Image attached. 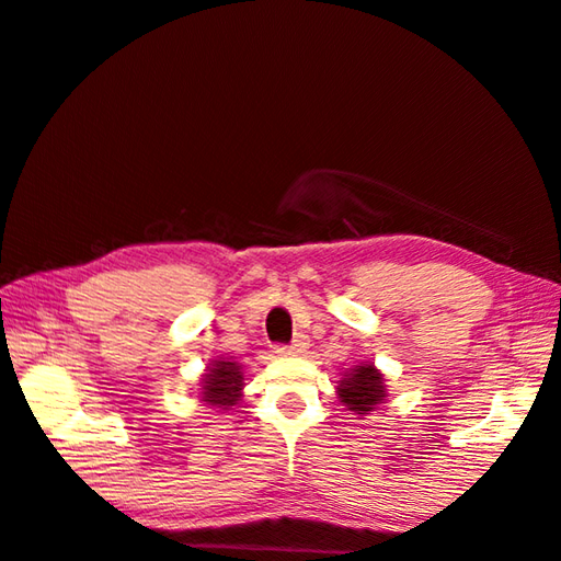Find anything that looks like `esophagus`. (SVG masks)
Returning <instances> with one entry per match:
<instances>
[{
    "label": "esophagus",
    "mask_w": 561,
    "mask_h": 561,
    "mask_svg": "<svg viewBox=\"0 0 561 561\" xmlns=\"http://www.w3.org/2000/svg\"><path fill=\"white\" fill-rule=\"evenodd\" d=\"M308 346H310L308 336L298 334L290 344H278V346H276V354H280V356H298V354H302V352H308Z\"/></svg>",
    "instance_id": "1"
}]
</instances>
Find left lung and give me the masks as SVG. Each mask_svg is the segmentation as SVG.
Returning a JSON list of instances; mask_svg holds the SVG:
<instances>
[{
	"instance_id": "obj_1",
	"label": "left lung",
	"mask_w": 561,
	"mask_h": 561,
	"mask_svg": "<svg viewBox=\"0 0 561 561\" xmlns=\"http://www.w3.org/2000/svg\"><path fill=\"white\" fill-rule=\"evenodd\" d=\"M340 398L356 415H368L386 398L383 376L371 364L356 366L340 383Z\"/></svg>"
}]
</instances>
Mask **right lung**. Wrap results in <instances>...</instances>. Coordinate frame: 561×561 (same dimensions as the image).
<instances>
[{
  "label": "right lung",
  "mask_w": 561,
  "mask_h": 561,
  "mask_svg": "<svg viewBox=\"0 0 561 561\" xmlns=\"http://www.w3.org/2000/svg\"><path fill=\"white\" fill-rule=\"evenodd\" d=\"M241 371L234 362H215L209 374H205L203 380V398L209 405L217 408H229L237 405L239 400V390H241Z\"/></svg>",
  "instance_id": "obj_1"
}]
</instances>
